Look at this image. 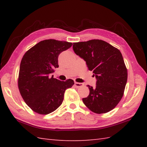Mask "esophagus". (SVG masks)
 <instances>
[{
	"label": "esophagus",
	"instance_id": "obj_1",
	"mask_svg": "<svg viewBox=\"0 0 147 147\" xmlns=\"http://www.w3.org/2000/svg\"><path fill=\"white\" fill-rule=\"evenodd\" d=\"M83 84L82 83H78V82H75L74 83V86H75L76 88H80V87L83 86Z\"/></svg>",
	"mask_w": 147,
	"mask_h": 147
}]
</instances>
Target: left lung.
<instances>
[{
    "mask_svg": "<svg viewBox=\"0 0 147 147\" xmlns=\"http://www.w3.org/2000/svg\"><path fill=\"white\" fill-rule=\"evenodd\" d=\"M75 54L86 61L95 76V88L87 85L89 95L83 102L90 111L104 114L112 111L124 95L127 71L120 51L102 40L73 43Z\"/></svg>",
    "mask_w": 147,
    "mask_h": 147,
    "instance_id": "8db88e82",
    "label": "left lung"
}]
</instances>
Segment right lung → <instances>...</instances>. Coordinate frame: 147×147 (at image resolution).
Returning <instances> with one entry per match:
<instances>
[{
  "label": "right lung",
  "instance_id": "add662e5",
  "mask_svg": "<svg viewBox=\"0 0 147 147\" xmlns=\"http://www.w3.org/2000/svg\"><path fill=\"white\" fill-rule=\"evenodd\" d=\"M73 45L54 39L42 40L30 49L21 61L18 80L21 95L28 106L39 114L55 111L62 102L65 90L74 83L61 82L50 74L59 67L58 57Z\"/></svg>",
  "mask_w": 147,
  "mask_h": 147
}]
</instances>
